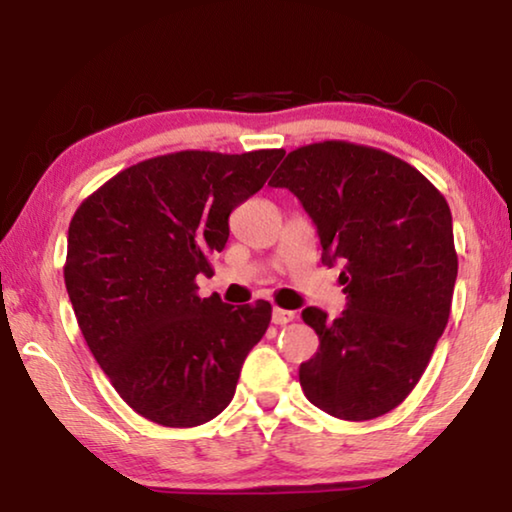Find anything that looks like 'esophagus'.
<instances>
[{
	"label": "esophagus",
	"mask_w": 512,
	"mask_h": 512,
	"mask_svg": "<svg viewBox=\"0 0 512 512\" xmlns=\"http://www.w3.org/2000/svg\"><path fill=\"white\" fill-rule=\"evenodd\" d=\"M293 319H296V312L282 310V307H272V321H275L277 326L289 324V321H293Z\"/></svg>",
	"instance_id": "esophagus-1"
}]
</instances>
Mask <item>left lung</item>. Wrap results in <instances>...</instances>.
Masks as SVG:
<instances>
[{
  "mask_svg": "<svg viewBox=\"0 0 512 512\" xmlns=\"http://www.w3.org/2000/svg\"><path fill=\"white\" fill-rule=\"evenodd\" d=\"M270 186L289 188L319 233L321 263L342 265L347 310L305 307L319 349L300 363L307 401L366 422L415 389L450 319L457 251L447 200L422 172L352 142L291 151Z\"/></svg>",
  "mask_w": 512,
  "mask_h": 512,
  "instance_id": "left-lung-1",
  "label": "left lung"
}]
</instances>
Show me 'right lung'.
Instances as JSON below:
<instances>
[{
  "mask_svg": "<svg viewBox=\"0 0 512 512\" xmlns=\"http://www.w3.org/2000/svg\"><path fill=\"white\" fill-rule=\"evenodd\" d=\"M282 149L177 151L118 172L76 209L65 286L95 361L137 415L172 429L214 419L270 326L268 300L200 298L228 216L258 193Z\"/></svg>",
  "mask_w": 512,
  "mask_h": 512,
  "instance_id": "add662e5",
  "label": "right lung"
}]
</instances>
